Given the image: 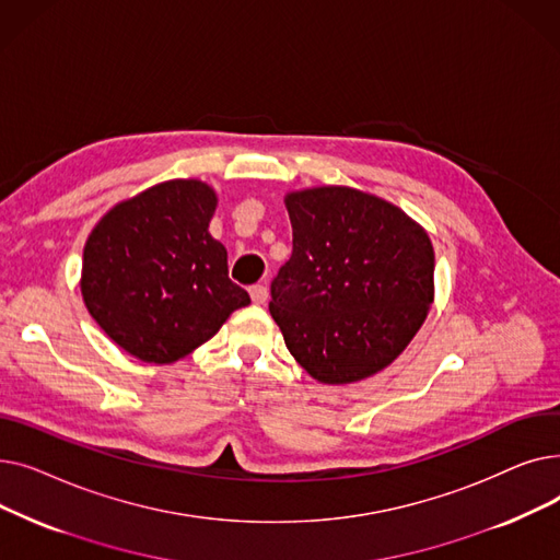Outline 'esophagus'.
Segmentation results:
<instances>
[{
	"label": "esophagus",
	"instance_id": "1",
	"mask_svg": "<svg viewBox=\"0 0 560 560\" xmlns=\"http://www.w3.org/2000/svg\"><path fill=\"white\" fill-rule=\"evenodd\" d=\"M249 295H252L254 304H265V302H268L270 292H268V285H252L249 288Z\"/></svg>",
	"mask_w": 560,
	"mask_h": 560
}]
</instances>
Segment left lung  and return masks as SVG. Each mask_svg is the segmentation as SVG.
<instances>
[{
    "label": "left lung",
    "instance_id": "obj_1",
    "mask_svg": "<svg viewBox=\"0 0 560 560\" xmlns=\"http://www.w3.org/2000/svg\"><path fill=\"white\" fill-rule=\"evenodd\" d=\"M292 254L270 292L285 347L322 384L390 365L433 302V247L397 206L327 186L285 197Z\"/></svg>",
    "mask_w": 560,
    "mask_h": 560
}]
</instances>
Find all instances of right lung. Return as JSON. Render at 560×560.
<instances>
[{
    "instance_id": "obj_1",
    "label": "right lung",
    "mask_w": 560,
    "mask_h": 560,
    "mask_svg": "<svg viewBox=\"0 0 560 560\" xmlns=\"http://www.w3.org/2000/svg\"><path fill=\"white\" fill-rule=\"evenodd\" d=\"M215 203L201 182H165L117 203L85 243L83 302L104 334L144 363L190 354L252 302L209 233Z\"/></svg>"
}]
</instances>
